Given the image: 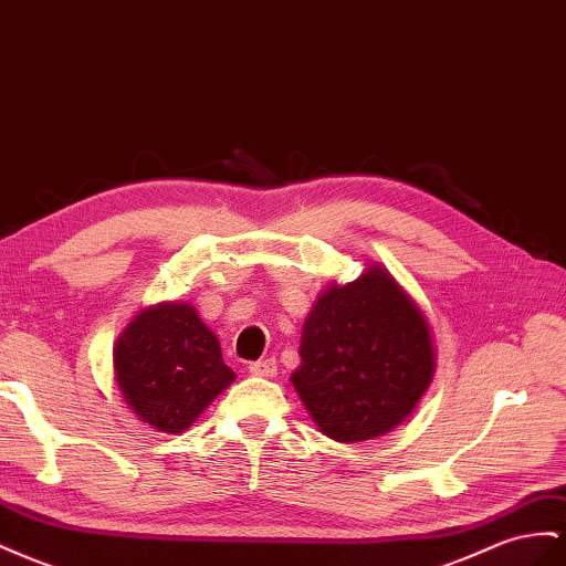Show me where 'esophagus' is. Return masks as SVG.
Masks as SVG:
<instances>
[{
	"instance_id": "esophagus-1",
	"label": "esophagus",
	"mask_w": 566,
	"mask_h": 566,
	"mask_svg": "<svg viewBox=\"0 0 566 566\" xmlns=\"http://www.w3.org/2000/svg\"><path fill=\"white\" fill-rule=\"evenodd\" d=\"M279 371L276 359H256L250 364V374L254 376H264V378H273Z\"/></svg>"
}]
</instances>
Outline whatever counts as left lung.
I'll return each mask as SVG.
<instances>
[{
	"instance_id": "obj_1",
	"label": "left lung",
	"mask_w": 566,
	"mask_h": 566,
	"mask_svg": "<svg viewBox=\"0 0 566 566\" xmlns=\"http://www.w3.org/2000/svg\"><path fill=\"white\" fill-rule=\"evenodd\" d=\"M300 357L293 386L321 433L338 442L392 431L436 369L423 314L378 266L318 297Z\"/></svg>"
}]
</instances>
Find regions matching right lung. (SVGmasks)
I'll return each instance as SVG.
<instances>
[{
    "label": "right lung",
    "instance_id": "obj_1",
    "mask_svg": "<svg viewBox=\"0 0 566 566\" xmlns=\"http://www.w3.org/2000/svg\"><path fill=\"white\" fill-rule=\"evenodd\" d=\"M116 384L140 421L180 433L223 388L233 369L219 338L190 304H157L135 316L114 347Z\"/></svg>",
    "mask_w": 566,
    "mask_h": 566
}]
</instances>
